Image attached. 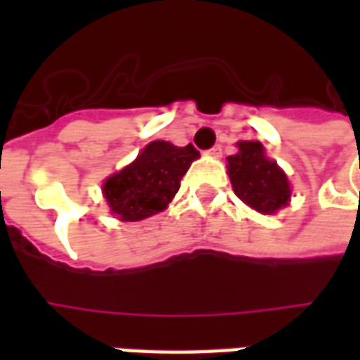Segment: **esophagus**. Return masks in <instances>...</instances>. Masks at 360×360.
I'll return each mask as SVG.
<instances>
[{"instance_id":"34e87169","label":"esophagus","mask_w":360,"mask_h":360,"mask_svg":"<svg viewBox=\"0 0 360 360\" xmlns=\"http://www.w3.org/2000/svg\"><path fill=\"white\" fill-rule=\"evenodd\" d=\"M208 154H210L212 158H219V156H221V146H219V144H216L214 148L208 150Z\"/></svg>"}]
</instances>
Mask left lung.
<instances>
[{
  "label": "left lung",
  "instance_id": "obj_1",
  "mask_svg": "<svg viewBox=\"0 0 360 360\" xmlns=\"http://www.w3.org/2000/svg\"><path fill=\"white\" fill-rule=\"evenodd\" d=\"M239 152L227 156V173L235 195L260 214H274L289 204L291 187L283 169L266 156L257 141L237 142Z\"/></svg>",
  "mask_w": 360,
  "mask_h": 360
}]
</instances>
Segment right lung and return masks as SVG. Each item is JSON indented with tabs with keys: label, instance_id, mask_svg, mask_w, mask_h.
<instances>
[{
	"label": "right lung",
	"instance_id": "obj_1",
	"mask_svg": "<svg viewBox=\"0 0 360 360\" xmlns=\"http://www.w3.org/2000/svg\"><path fill=\"white\" fill-rule=\"evenodd\" d=\"M200 156L193 144L173 146L154 141L136 156L133 164L105 179L102 193L111 214L123 221H139L167 208L181 179Z\"/></svg>",
	"mask_w": 360,
	"mask_h": 360
}]
</instances>
